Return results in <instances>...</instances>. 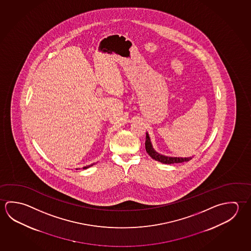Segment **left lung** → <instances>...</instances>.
<instances>
[{
    "instance_id": "8db88e82",
    "label": "left lung",
    "mask_w": 251,
    "mask_h": 251,
    "mask_svg": "<svg viewBox=\"0 0 251 251\" xmlns=\"http://www.w3.org/2000/svg\"><path fill=\"white\" fill-rule=\"evenodd\" d=\"M145 150L147 153L149 154L151 158L157 160L158 162L163 163V164H175V163H181L184 161H189L192 157L189 158H177V157H167L164 156L161 154L158 153L152 147V145L151 143L149 134L146 132V139H145Z\"/></svg>"
}]
</instances>
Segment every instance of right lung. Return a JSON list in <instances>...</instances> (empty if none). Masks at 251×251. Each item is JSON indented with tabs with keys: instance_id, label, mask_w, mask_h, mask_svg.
Segmentation results:
<instances>
[{
	"instance_id": "right-lung-1",
	"label": "right lung",
	"mask_w": 251,
	"mask_h": 251,
	"mask_svg": "<svg viewBox=\"0 0 251 251\" xmlns=\"http://www.w3.org/2000/svg\"><path fill=\"white\" fill-rule=\"evenodd\" d=\"M94 164H95V163H93L92 165H90V166H86V167H83V168H84V169H86V168H88V167H92V166H93ZM76 170H77V168H76Z\"/></svg>"
}]
</instances>
